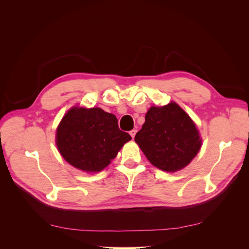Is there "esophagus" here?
<instances>
[{"label": "esophagus", "mask_w": 249, "mask_h": 249, "mask_svg": "<svg viewBox=\"0 0 249 249\" xmlns=\"http://www.w3.org/2000/svg\"><path fill=\"white\" fill-rule=\"evenodd\" d=\"M136 132H137V130L133 129V130H131V131H130V132H129V134H130V135H131V137H132V138H134V136H135Z\"/></svg>", "instance_id": "34e87169"}]
</instances>
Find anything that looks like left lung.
<instances>
[{"label":"left lung","mask_w":249,"mask_h":249,"mask_svg":"<svg viewBox=\"0 0 249 249\" xmlns=\"http://www.w3.org/2000/svg\"><path fill=\"white\" fill-rule=\"evenodd\" d=\"M134 139L154 166L171 173L187 166L202 143L195 123L174 102L151 107Z\"/></svg>","instance_id":"8db88e82"}]
</instances>
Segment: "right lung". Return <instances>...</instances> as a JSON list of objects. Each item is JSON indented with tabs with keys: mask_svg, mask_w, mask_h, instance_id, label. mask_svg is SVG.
Returning a JSON list of instances; mask_svg holds the SVG:
<instances>
[{
	"mask_svg": "<svg viewBox=\"0 0 249 249\" xmlns=\"http://www.w3.org/2000/svg\"><path fill=\"white\" fill-rule=\"evenodd\" d=\"M131 139L118 127L115 115L100 108L71 109L56 131V145L62 158L84 172L106 167Z\"/></svg>",
	"mask_w": 249,
	"mask_h": 249,
	"instance_id": "right-lung-1",
	"label": "right lung"
}]
</instances>
